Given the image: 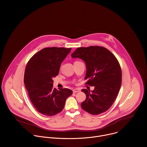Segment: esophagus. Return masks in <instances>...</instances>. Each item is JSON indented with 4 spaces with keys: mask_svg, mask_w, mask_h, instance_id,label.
Returning <instances> with one entry per match:
<instances>
[{
    "mask_svg": "<svg viewBox=\"0 0 147 147\" xmlns=\"http://www.w3.org/2000/svg\"><path fill=\"white\" fill-rule=\"evenodd\" d=\"M80 91L79 89H75V90H73V93L76 94V93L79 92H80Z\"/></svg>",
    "mask_w": 147,
    "mask_h": 147,
    "instance_id": "34e87169",
    "label": "esophagus"
}]
</instances>
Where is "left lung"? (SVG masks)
<instances>
[{
  "mask_svg": "<svg viewBox=\"0 0 147 147\" xmlns=\"http://www.w3.org/2000/svg\"><path fill=\"white\" fill-rule=\"evenodd\" d=\"M71 56L85 61V79H88L86 84L95 87L91 92L87 89L82 90L86 95L82 108L94 115L107 111L115 101L121 84V69L117 59L111 51L100 46L78 48Z\"/></svg>",
  "mask_w": 147,
  "mask_h": 147,
  "instance_id": "left-lung-1",
  "label": "left lung"
}]
</instances>
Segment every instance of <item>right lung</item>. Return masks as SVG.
I'll list each match as a JSON object with an SVG mask.
<instances>
[{
    "mask_svg": "<svg viewBox=\"0 0 147 147\" xmlns=\"http://www.w3.org/2000/svg\"><path fill=\"white\" fill-rule=\"evenodd\" d=\"M71 48L47 47L34 55L28 61L24 83L36 109L45 116L60 112L67 98L72 94L68 88H53V78L58 75L60 65Z\"/></svg>",
    "mask_w": 147,
    "mask_h": 147,
    "instance_id": "add662e5",
    "label": "right lung"
}]
</instances>
